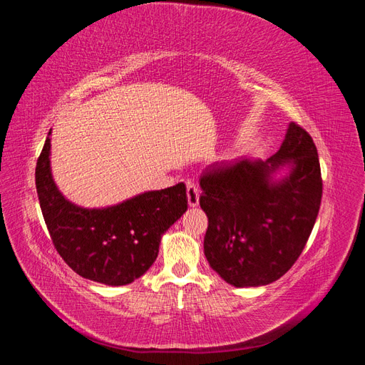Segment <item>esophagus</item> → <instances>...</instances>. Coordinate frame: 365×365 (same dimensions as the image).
Instances as JSON below:
<instances>
[{"mask_svg":"<svg viewBox=\"0 0 365 365\" xmlns=\"http://www.w3.org/2000/svg\"><path fill=\"white\" fill-rule=\"evenodd\" d=\"M187 200H189L190 207L200 205V189L192 181H187Z\"/></svg>","mask_w":365,"mask_h":365,"instance_id":"34e87169","label":"esophagus"}]
</instances>
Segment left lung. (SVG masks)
I'll use <instances>...</instances> for the list:
<instances>
[{
    "instance_id": "8db88e82",
    "label": "left lung",
    "mask_w": 365,
    "mask_h": 365,
    "mask_svg": "<svg viewBox=\"0 0 365 365\" xmlns=\"http://www.w3.org/2000/svg\"><path fill=\"white\" fill-rule=\"evenodd\" d=\"M208 217L204 252L220 279L256 288L291 269L311 236L323 182L311 135L289 123L267 161L216 163L200 176Z\"/></svg>"
}]
</instances>
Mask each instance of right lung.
Here are the masks:
<instances>
[{
  "label": "right lung",
  "instance_id": "1",
  "mask_svg": "<svg viewBox=\"0 0 365 365\" xmlns=\"http://www.w3.org/2000/svg\"><path fill=\"white\" fill-rule=\"evenodd\" d=\"M51 129L36 163V190L53 245L81 277L108 286L140 279L163 235L187 212L184 182L114 205L85 208L62 195L51 173Z\"/></svg>",
  "mask_w": 365,
  "mask_h": 365
}]
</instances>
